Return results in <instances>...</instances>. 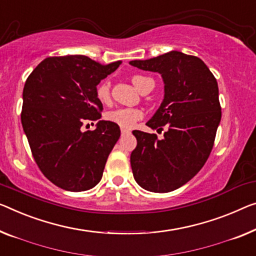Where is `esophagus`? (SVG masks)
I'll return each instance as SVG.
<instances>
[{
	"label": "esophagus",
	"mask_w": 256,
	"mask_h": 256,
	"mask_svg": "<svg viewBox=\"0 0 256 256\" xmlns=\"http://www.w3.org/2000/svg\"><path fill=\"white\" fill-rule=\"evenodd\" d=\"M120 133H122V136H128V134H130V131H128V130H124V128H122L120 130Z\"/></svg>",
	"instance_id": "esophagus-1"
}]
</instances>
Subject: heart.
<instances>
[{
  "mask_svg": "<svg viewBox=\"0 0 256 256\" xmlns=\"http://www.w3.org/2000/svg\"><path fill=\"white\" fill-rule=\"evenodd\" d=\"M144 77L141 76H136L132 78V82L138 88L139 84ZM96 96L101 102L109 101L110 98V90L108 82H101L100 85L96 87ZM144 112L140 109L136 108H120L116 110H112V112H106V120L112 122V123L118 125V126L124 130H131L136 126L140 120H142Z\"/></svg>",
  "mask_w": 256,
  "mask_h": 256,
  "instance_id": "obj_1",
  "label": "heart"
}]
</instances>
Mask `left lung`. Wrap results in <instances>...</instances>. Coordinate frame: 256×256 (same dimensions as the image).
Instances as JSON below:
<instances>
[{
  "mask_svg": "<svg viewBox=\"0 0 256 256\" xmlns=\"http://www.w3.org/2000/svg\"><path fill=\"white\" fill-rule=\"evenodd\" d=\"M130 64L162 76L164 98L147 126L168 128L161 140L132 132L136 138L131 152L133 177L150 192H171L196 176L210 155L222 117L218 85L204 60L177 50Z\"/></svg>",
  "mask_w": 256,
  "mask_h": 256,
  "instance_id": "8db88e82",
  "label": "left lung"
}]
</instances>
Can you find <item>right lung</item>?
Instances as JSON below:
<instances>
[{"label":"right lung","mask_w":256,"mask_h":256,"mask_svg":"<svg viewBox=\"0 0 256 256\" xmlns=\"http://www.w3.org/2000/svg\"><path fill=\"white\" fill-rule=\"evenodd\" d=\"M120 63L104 66L84 55L48 57L26 80L22 128L41 172L60 188L82 192L101 180L120 126L109 120H99L94 132H82L81 126L101 118L96 86Z\"/></svg>","instance_id":"right-lung-1"}]
</instances>
